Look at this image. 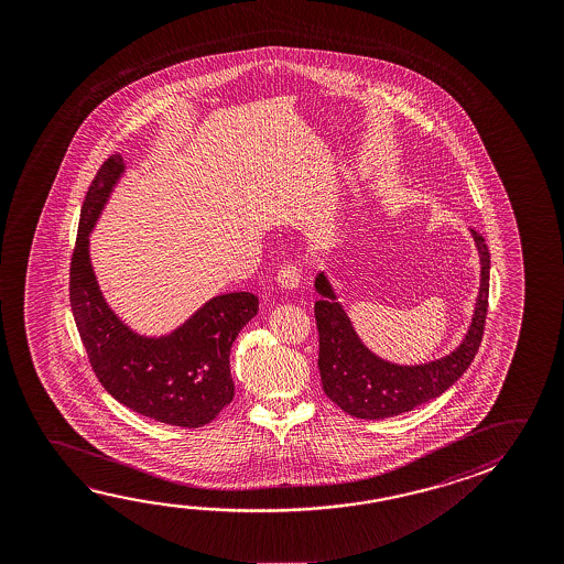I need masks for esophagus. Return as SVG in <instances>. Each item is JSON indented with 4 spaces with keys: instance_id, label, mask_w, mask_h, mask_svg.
<instances>
[{
    "instance_id": "obj_1",
    "label": "esophagus",
    "mask_w": 564,
    "mask_h": 564,
    "mask_svg": "<svg viewBox=\"0 0 564 564\" xmlns=\"http://www.w3.org/2000/svg\"><path fill=\"white\" fill-rule=\"evenodd\" d=\"M301 278H303V268L295 261H289L279 269L278 281L285 289H295L301 285Z\"/></svg>"
}]
</instances>
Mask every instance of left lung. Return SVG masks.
I'll list each match as a JSON object with an SVG mask.
<instances>
[{"label":"left lung","mask_w":564,"mask_h":564,"mask_svg":"<svg viewBox=\"0 0 564 564\" xmlns=\"http://www.w3.org/2000/svg\"><path fill=\"white\" fill-rule=\"evenodd\" d=\"M481 261V285L476 313L466 340L443 360L425 366H395L379 360L354 333L341 306L334 301L333 289L323 273L316 278V291L323 295L314 303L318 328V370L324 393L330 401L358 419H386L413 411L421 403L443 395L446 389L468 370L480 348L489 295L488 243L471 230Z\"/></svg>","instance_id":"left-lung-1"}]
</instances>
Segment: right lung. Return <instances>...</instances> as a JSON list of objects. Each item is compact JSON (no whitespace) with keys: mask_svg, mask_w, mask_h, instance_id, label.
Here are the masks:
<instances>
[{"mask_svg":"<svg viewBox=\"0 0 564 564\" xmlns=\"http://www.w3.org/2000/svg\"><path fill=\"white\" fill-rule=\"evenodd\" d=\"M121 171L123 161L113 153L84 196L68 275L76 328L90 368L111 398L159 423L196 429L234 399L230 348L258 314V296H216L161 340L128 330L104 303L88 259V234Z\"/></svg>","mask_w":564,"mask_h":564,"instance_id":"obj_1","label":"right lung"}]
</instances>
